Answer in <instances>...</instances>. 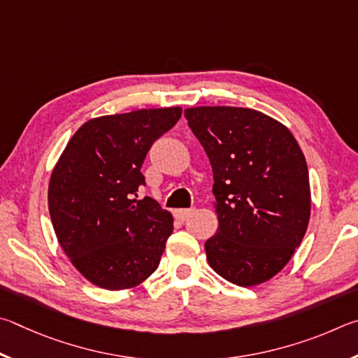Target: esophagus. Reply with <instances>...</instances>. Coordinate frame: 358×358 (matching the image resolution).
<instances>
[{
    "label": "esophagus",
    "instance_id": "obj_1",
    "mask_svg": "<svg viewBox=\"0 0 358 358\" xmlns=\"http://www.w3.org/2000/svg\"><path fill=\"white\" fill-rule=\"evenodd\" d=\"M192 214H193V209H178V210H174V217L180 222H184L185 218L192 215Z\"/></svg>",
    "mask_w": 358,
    "mask_h": 358
}]
</instances>
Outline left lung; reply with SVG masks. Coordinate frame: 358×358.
Returning a JSON list of instances; mask_svg holds the SVG:
<instances>
[{
    "label": "left lung",
    "mask_w": 358,
    "mask_h": 358,
    "mask_svg": "<svg viewBox=\"0 0 358 358\" xmlns=\"http://www.w3.org/2000/svg\"><path fill=\"white\" fill-rule=\"evenodd\" d=\"M184 115L208 154L218 229L206 241L214 271L237 286L275 277L310 222L305 155L283 124L252 108L196 106Z\"/></svg>",
    "instance_id": "left-lung-1"
}]
</instances>
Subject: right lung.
I'll use <instances>...</instances> for the list:
<instances>
[{"label": "right lung", "mask_w": 358, "mask_h": 358, "mask_svg": "<svg viewBox=\"0 0 358 358\" xmlns=\"http://www.w3.org/2000/svg\"><path fill=\"white\" fill-rule=\"evenodd\" d=\"M180 106L136 110L85 122L50 178L48 210L61 248L92 285L121 291L155 272L173 217L150 196L138 199L141 165Z\"/></svg>", "instance_id": "1"}]
</instances>
